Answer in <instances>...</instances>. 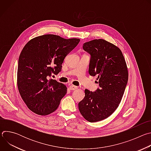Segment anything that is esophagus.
Returning a JSON list of instances; mask_svg holds the SVG:
<instances>
[{
  "label": "esophagus",
  "instance_id": "esophagus-1",
  "mask_svg": "<svg viewBox=\"0 0 151 151\" xmlns=\"http://www.w3.org/2000/svg\"><path fill=\"white\" fill-rule=\"evenodd\" d=\"M69 88H70V90H76V89L78 88V87H76V86H75V85H70V87H69Z\"/></svg>",
  "mask_w": 151,
  "mask_h": 151
}]
</instances>
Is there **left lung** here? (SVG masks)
<instances>
[{
	"label": "left lung",
	"mask_w": 151,
	"mask_h": 151,
	"mask_svg": "<svg viewBox=\"0 0 151 151\" xmlns=\"http://www.w3.org/2000/svg\"><path fill=\"white\" fill-rule=\"evenodd\" d=\"M83 49L91 55L89 73L97 76L99 87L95 92L85 90L78 103L83 117L90 122L111 115L119 106L128 82L127 64L121 50L104 39L85 42Z\"/></svg>",
	"instance_id": "1"
}]
</instances>
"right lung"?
<instances>
[{
	"instance_id": "right-lung-1",
	"label": "right lung",
	"mask_w": 151,
	"mask_h": 151,
	"mask_svg": "<svg viewBox=\"0 0 151 151\" xmlns=\"http://www.w3.org/2000/svg\"><path fill=\"white\" fill-rule=\"evenodd\" d=\"M79 41L49 34L31 39L24 47L18 59L17 86L21 98L33 112L45 116L58 108L67 87L49 76L61 71L64 58Z\"/></svg>"
}]
</instances>
